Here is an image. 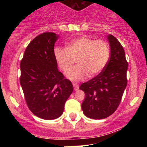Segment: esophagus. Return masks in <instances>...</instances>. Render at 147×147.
<instances>
[{
	"instance_id": "34e87169",
	"label": "esophagus",
	"mask_w": 147,
	"mask_h": 147,
	"mask_svg": "<svg viewBox=\"0 0 147 147\" xmlns=\"http://www.w3.org/2000/svg\"><path fill=\"white\" fill-rule=\"evenodd\" d=\"M72 85H73L75 90H78V89H79V85H78V84H77V83L73 82V83H72Z\"/></svg>"
}]
</instances>
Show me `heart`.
I'll use <instances>...</instances> for the list:
<instances>
[{"label":"heart","mask_w":147,"mask_h":147,"mask_svg":"<svg viewBox=\"0 0 147 147\" xmlns=\"http://www.w3.org/2000/svg\"><path fill=\"white\" fill-rule=\"evenodd\" d=\"M54 55L59 68L67 72L76 61L77 66L66 73L73 81L97 76L105 69L110 58L109 44L103 40L81 36L68 42L66 48L56 47Z\"/></svg>","instance_id":"1"}]
</instances>
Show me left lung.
Listing matches in <instances>:
<instances>
[{
	"label": "left lung",
	"instance_id": "1",
	"mask_svg": "<svg viewBox=\"0 0 147 147\" xmlns=\"http://www.w3.org/2000/svg\"><path fill=\"white\" fill-rule=\"evenodd\" d=\"M107 38L110 45L107 65L101 73L80 87L85 94L83 113L94 119H105L117 110L127 84L128 63L122 45L113 35Z\"/></svg>",
	"mask_w": 147,
	"mask_h": 147
}]
</instances>
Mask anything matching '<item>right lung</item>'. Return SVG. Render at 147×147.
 <instances>
[{"mask_svg": "<svg viewBox=\"0 0 147 147\" xmlns=\"http://www.w3.org/2000/svg\"><path fill=\"white\" fill-rule=\"evenodd\" d=\"M57 36L45 32L27 46L20 61V83L30 110L43 119L63 115L65 102L72 91L70 80L57 69L54 45Z\"/></svg>", "mask_w": 147, "mask_h": 147, "instance_id": "add662e5", "label": "right lung"}]
</instances>
